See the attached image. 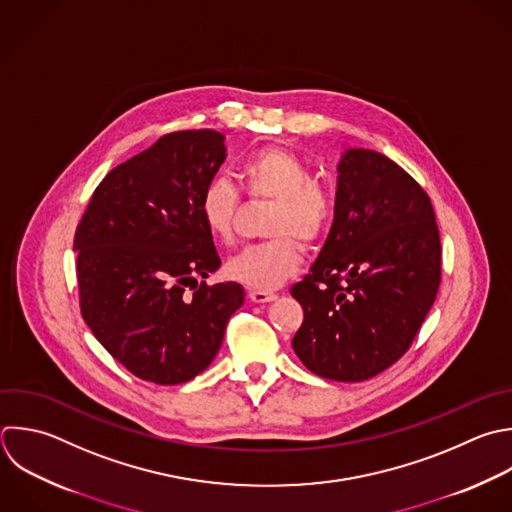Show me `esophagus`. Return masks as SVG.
<instances>
[{"label":"esophagus","mask_w":512,"mask_h":512,"mask_svg":"<svg viewBox=\"0 0 512 512\" xmlns=\"http://www.w3.org/2000/svg\"><path fill=\"white\" fill-rule=\"evenodd\" d=\"M248 296L252 302L256 304H264V302H272L276 300V294L270 290H248Z\"/></svg>","instance_id":"1"}]
</instances>
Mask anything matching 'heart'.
<instances>
[{
	"instance_id": "b5f03b06",
	"label": "heart",
	"mask_w": 512,
	"mask_h": 512,
	"mask_svg": "<svg viewBox=\"0 0 512 512\" xmlns=\"http://www.w3.org/2000/svg\"><path fill=\"white\" fill-rule=\"evenodd\" d=\"M240 180L250 198L274 200L268 218V234L274 238L242 248L226 262V274L252 290H274L302 266V248L295 238L312 246L328 234L336 214L334 194L312 180L302 158L278 146L252 152L240 168ZM240 200L230 178L214 176L206 182L198 212L214 238H232Z\"/></svg>"
}]
</instances>
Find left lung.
Listing matches in <instances>:
<instances>
[{"instance_id":"obj_1","label":"left lung","mask_w":512,"mask_h":512,"mask_svg":"<svg viewBox=\"0 0 512 512\" xmlns=\"http://www.w3.org/2000/svg\"><path fill=\"white\" fill-rule=\"evenodd\" d=\"M440 284V236L428 194L384 154L352 148L338 164L330 234L290 288L304 320L292 338L302 364L360 382L412 344Z\"/></svg>"}]
</instances>
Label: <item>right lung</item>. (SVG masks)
Returning a JSON list of instances; mask_svg holds the SVG:
<instances>
[{"mask_svg": "<svg viewBox=\"0 0 512 512\" xmlns=\"http://www.w3.org/2000/svg\"><path fill=\"white\" fill-rule=\"evenodd\" d=\"M224 160L220 132L166 134L100 182L78 224L82 316L142 380L170 386L198 376L244 304L240 284L204 280L220 256L198 200Z\"/></svg>", "mask_w": 512, "mask_h": 512, "instance_id": "add662e5", "label": "right lung"}]
</instances>
